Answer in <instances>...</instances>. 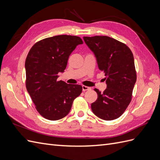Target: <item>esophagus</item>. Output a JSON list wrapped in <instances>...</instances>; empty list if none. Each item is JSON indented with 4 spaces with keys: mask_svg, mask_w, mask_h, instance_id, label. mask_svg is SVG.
Segmentation results:
<instances>
[{
    "mask_svg": "<svg viewBox=\"0 0 160 160\" xmlns=\"http://www.w3.org/2000/svg\"><path fill=\"white\" fill-rule=\"evenodd\" d=\"M82 89H83V91H88V90H90L91 89V88H89V87H87V86H85V85L82 86Z\"/></svg>",
    "mask_w": 160,
    "mask_h": 160,
    "instance_id": "1",
    "label": "esophagus"
}]
</instances>
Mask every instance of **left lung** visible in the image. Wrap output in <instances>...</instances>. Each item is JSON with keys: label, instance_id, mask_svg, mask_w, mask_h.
I'll return each instance as SVG.
<instances>
[{"label": "left lung", "instance_id": "left-lung-1", "mask_svg": "<svg viewBox=\"0 0 160 160\" xmlns=\"http://www.w3.org/2000/svg\"><path fill=\"white\" fill-rule=\"evenodd\" d=\"M86 45L94 53L100 71L105 73L107 89L91 103V109L98 118L111 121L119 118L132 100L136 82L134 58L129 48L108 36L83 37Z\"/></svg>", "mask_w": 160, "mask_h": 160}]
</instances>
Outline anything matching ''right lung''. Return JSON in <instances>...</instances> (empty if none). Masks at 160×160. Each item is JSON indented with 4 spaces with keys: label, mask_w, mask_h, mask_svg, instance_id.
Masks as SVG:
<instances>
[{
    "label": "right lung",
    "mask_w": 160,
    "mask_h": 160,
    "mask_svg": "<svg viewBox=\"0 0 160 160\" xmlns=\"http://www.w3.org/2000/svg\"><path fill=\"white\" fill-rule=\"evenodd\" d=\"M83 43L79 37L57 35L37 42L28 53L27 89L37 111L47 119L65 117L81 93V85L67 84L57 78L59 72H64L71 53Z\"/></svg>",
    "instance_id": "add662e5"
}]
</instances>
